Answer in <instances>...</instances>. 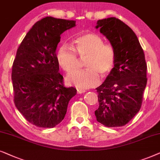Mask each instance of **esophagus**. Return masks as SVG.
<instances>
[{
    "label": "esophagus",
    "mask_w": 160,
    "mask_h": 160,
    "mask_svg": "<svg viewBox=\"0 0 160 160\" xmlns=\"http://www.w3.org/2000/svg\"><path fill=\"white\" fill-rule=\"evenodd\" d=\"M77 91H78V93H83L86 92V90H84V89H80V88H78L77 89Z\"/></svg>",
    "instance_id": "obj_1"
}]
</instances>
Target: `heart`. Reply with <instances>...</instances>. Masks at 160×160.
Instances as JSON below:
<instances>
[{"label":"heart","instance_id":"b5f03b06","mask_svg":"<svg viewBox=\"0 0 160 160\" xmlns=\"http://www.w3.org/2000/svg\"><path fill=\"white\" fill-rule=\"evenodd\" d=\"M73 46L63 44L58 49L56 58L59 66L66 72L78 67L79 56L85 59L86 69L76 70L67 77V82L80 88L97 86L100 75L107 76L116 63V51L110 44H105L102 37L95 33H85L74 40Z\"/></svg>","mask_w":160,"mask_h":160}]
</instances>
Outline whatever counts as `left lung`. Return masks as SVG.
<instances>
[{"mask_svg": "<svg viewBox=\"0 0 160 160\" xmlns=\"http://www.w3.org/2000/svg\"><path fill=\"white\" fill-rule=\"evenodd\" d=\"M96 28L116 51V63L98 87L97 121L108 127L126 125L139 112L146 86L147 64L136 34L116 18L97 21Z\"/></svg>", "mask_w": 160, "mask_h": 160, "instance_id": "obj_1", "label": "left lung"}]
</instances>
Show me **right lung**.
Wrapping results in <instances>:
<instances>
[{
  "label": "right lung",
  "instance_id": "obj_1",
  "mask_svg": "<svg viewBox=\"0 0 160 160\" xmlns=\"http://www.w3.org/2000/svg\"><path fill=\"white\" fill-rule=\"evenodd\" d=\"M76 21L47 17L28 32L17 51L12 70L14 102L24 118L42 128H53L67 113L69 100L77 93L66 88L59 73L56 50L61 34Z\"/></svg>",
  "mask_w": 160,
  "mask_h": 160
}]
</instances>
